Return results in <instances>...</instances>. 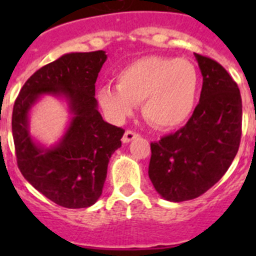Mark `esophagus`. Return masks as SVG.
<instances>
[{
	"label": "esophagus",
	"mask_w": 256,
	"mask_h": 256,
	"mask_svg": "<svg viewBox=\"0 0 256 256\" xmlns=\"http://www.w3.org/2000/svg\"><path fill=\"white\" fill-rule=\"evenodd\" d=\"M137 137H138V133L133 132V130H126V133H124L122 141H123L124 144H130V141L136 140Z\"/></svg>",
	"instance_id": "esophagus-1"
}]
</instances>
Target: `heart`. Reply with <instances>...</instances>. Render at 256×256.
Here are the masks:
<instances>
[{"mask_svg":"<svg viewBox=\"0 0 256 256\" xmlns=\"http://www.w3.org/2000/svg\"><path fill=\"white\" fill-rule=\"evenodd\" d=\"M118 86L105 84L97 100L112 120L122 122L141 104L144 118L158 130L183 126L196 105L198 69L186 58L146 56L118 73Z\"/></svg>","mask_w":256,"mask_h":256,"instance_id":"1","label":"heart"}]
</instances>
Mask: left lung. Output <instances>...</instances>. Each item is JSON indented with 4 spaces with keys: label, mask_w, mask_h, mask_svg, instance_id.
I'll list each match as a JSON object with an SVG mask.
<instances>
[{
    "label": "left lung",
    "mask_w": 256,
    "mask_h": 256,
    "mask_svg": "<svg viewBox=\"0 0 256 256\" xmlns=\"http://www.w3.org/2000/svg\"><path fill=\"white\" fill-rule=\"evenodd\" d=\"M202 76L200 101L183 128L151 142L148 177L172 202L192 200L220 180L238 151L242 101L227 70L195 54Z\"/></svg>",
    "instance_id": "8db88e82"
}]
</instances>
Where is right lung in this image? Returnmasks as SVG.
<instances>
[{"instance_id": "obj_1", "label": "right lung", "mask_w": 256, "mask_h": 256, "mask_svg": "<svg viewBox=\"0 0 256 256\" xmlns=\"http://www.w3.org/2000/svg\"><path fill=\"white\" fill-rule=\"evenodd\" d=\"M105 51L70 52L37 70L22 86L12 110L18 166L44 196L68 209L90 208L100 198L108 160L122 146L124 130L105 122L94 83ZM44 96L66 101L70 114L64 134L51 146L30 133V112Z\"/></svg>"}]
</instances>
